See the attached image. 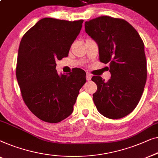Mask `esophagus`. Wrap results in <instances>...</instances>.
I'll return each mask as SVG.
<instances>
[{
	"label": "esophagus",
	"instance_id": "34e87169",
	"mask_svg": "<svg viewBox=\"0 0 158 158\" xmlns=\"http://www.w3.org/2000/svg\"><path fill=\"white\" fill-rule=\"evenodd\" d=\"M86 79L87 81H89V80H91V79H92V75H91L90 74H89V73H87V74H86Z\"/></svg>",
	"mask_w": 158,
	"mask_h": 158
}]
</instances>
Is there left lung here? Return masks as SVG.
I'll return each mask as SVG.
<instances>
[{
  "label": "left lung",
  "instance_id": "1",
  "mask_svg": "<svg viewBox=\"0 0 158 158\" xmlns=\"http://www.w3.org/2000/svg\"><path fill=\"white\" fill-rule=\"evenodd\" d=\"M85 31L97 42L99 61L109 64L111 78H92L97 86L93 100L97 110L110 119H120L135 110L147 80L143 40L124 19L100 16L85 22Z\"/></svg>",
  "mask_w": 158,
  "mask_h": 158
}]
</instances>
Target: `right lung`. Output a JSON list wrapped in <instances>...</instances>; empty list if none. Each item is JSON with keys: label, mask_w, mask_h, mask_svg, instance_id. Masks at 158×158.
<instances>
[{"label": "right lung", "mask_w": 158, "mask_h": 158, "mask_svg": "<svg viewBox=\"0 0 158 158\" xmlns=\"http://www.w3.org/2000/svg\"><path fill=\"white\" fill-rule=\"evenodd\" d=\"M83 21L44 18L20 43L16 78L22 97L31 112L46 123H59L72 114L86 81L81 69L60 75L56 69V61L68 56Z\"/></svg>", "instance_id": "1"}]
</instances>
